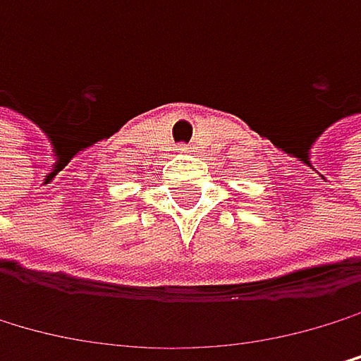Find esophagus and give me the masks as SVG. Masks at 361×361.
<instances>
[{"mask_svg":"<svg viewBox=\"0 0 361 361\" xmlns=\"http://www.w3.org/2000/svg\"><path fill=\"white\" fill-rule=\"evenodd\" d=\"M190 149H192L190 145H180V147H178V151H180V153H188Z\"/></svg>","mask_w":361,"mask_h":361,"instance_id":"esophagus-1","label":"esophagus"}]
</instances>
